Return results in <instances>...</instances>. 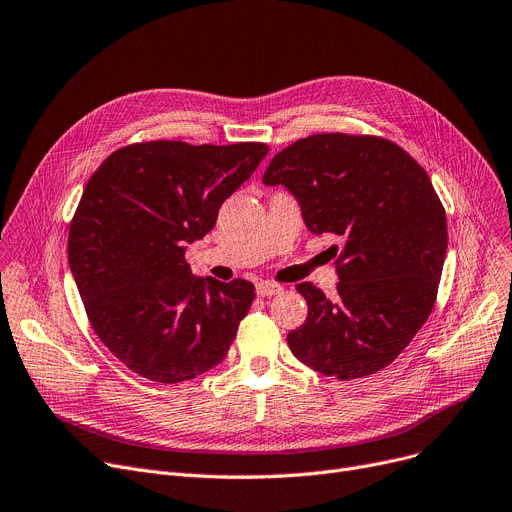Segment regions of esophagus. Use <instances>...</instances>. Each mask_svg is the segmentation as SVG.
Here are the masks:
<instances>
[{
	"label": "esophagus",
	"mask_w": 512,
	"mask_h": 512,
	"mask_svg": "<svg viewBox=\"0 0 512 512\" xmlns=\"http://www.w3.org/2000/svg\"><path fill=\"white\" fill-rule=\"evenodd\" d=\"M282 286L276 282H259L257 284V294L259 297H274V294H280Z\"/></svg>",
	"instance_id": "34e87169"
}]
</instances>
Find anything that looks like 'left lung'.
<instances>
[{
	"instance_id": "1",
	"label": "left lung",
	"mask_w": 512,
	"mask_h": 512,
	"mask_svg": "<svg viewBox=\"0 0 512 512\" xmlns=\"http://www.w3.org/2000/svg\"><path fill=\"white\" fill-rule=\"evenodd\" d=\"M263 184H284L311 232L344 240L338 299L297 284L309 313L292 355L344 382L388 367L432 313L444 267L446 211L427 172L388 139L321 132L274 155Z\"/></svg>"
}]
</instances>
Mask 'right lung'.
I'll use <instances>...</instances> for the list:
<instances>
[{
    "label": "right lung",
    "instance_id": "right-lung-1",
    "mask_svg": "<svg viewBox=\"0 0 512 512\" xmlns=\"http://www.w3.org/2000/svg\"><path fill=\"white\" fill-rule=\"evenodd\" d=\"M267 151L132 143L89 178L70 222L68 263L95 334L130 371L178 384L226 357L255 286L197 278L184 251L215 226Z\"/></svg>",
    "mask_w": 512,
    "mask_h": 512
}]
</instances>
